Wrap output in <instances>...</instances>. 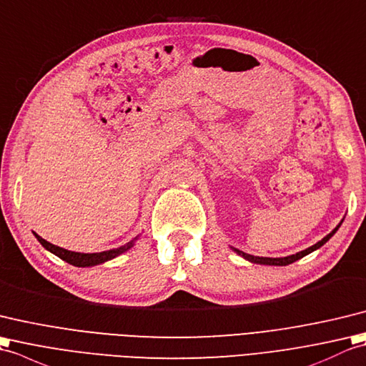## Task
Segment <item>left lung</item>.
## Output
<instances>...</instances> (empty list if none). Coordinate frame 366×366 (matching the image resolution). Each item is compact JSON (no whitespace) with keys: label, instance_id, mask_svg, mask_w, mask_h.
I'll return each mask as SVG.
<instances>
[{"label":"left lung","instance_id":"left-lung-1","mask_svg":"<svg viewBox=\"0 0 366 366\" xmlns=\"http://www.w3.org/2000/svg\"><path fill=\"white\" fill-rule=\"evenodd\" d=\"M342 222H343V219H342ZM342 222H340L334 230H332L329 234H326V237H324L321 241H318L316 242V244H313V246H310V247H307L305 250H300V252H297V254H293V255H288V257H279V258H271V257H255V255H250V254H246V252H242V250H239V249H237V247H230L234 254H238L239 257H242L244 259H247V262H250V263H257V264H267V266H287V264H291V263H295V262H297V259H300L302 257H305V255H308V254H312L313 250H316V249H320L321 246H324L326 244V242L334 237V234L337 233V230L340 229V225H342Z\"/></svg>","mask_w":366,"mask_h":366}]
</instances>
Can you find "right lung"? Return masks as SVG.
I'll use <instances>...</instances> for the list:
<instances>
[{"label": "right lung", "instance_id": "obj_1", "mask_svg": "<svg viewBox=\"0 0 366 366\" xmlns=\"http://www.w3.org/2000/svg\"><path fill=\"white\" fill-rule=\"evenodd\" d=\"M32 233H34V237L37 238V241L48 252H51V254H54L56 257H59L61 259L67 262L69 264L78 266V267H91V266L107 263V262H109V259L116 258L122 254H125V252L132 249L134 246V242L139 239V237H136L134 239L127 242V244L116 247V249H109V250H103V252H94V254H83V252H73V250H67V249L59 247V246H54V244H51V242H48L46 239H44L42 237H39L36 232H32Z\"/></svg>", "mask_w": 366, "mask_h": 366}]
</instances>
